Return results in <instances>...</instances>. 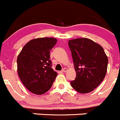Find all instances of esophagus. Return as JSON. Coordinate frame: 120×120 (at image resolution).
<instances>
[{
	"instance_id": "34e87169",
	"label": "esophagus",
	"mask_w": 120,
	"mask_h": 120,
	"mask_svg": "<svg viewBox=\"0 0 120 120\" xmlns=\"http://www.w3.org/2000/svg\"><path fill=\"white\" fill-rule=\"evenodd\" d=\"M67 71H68V69H67V68H63L62 69V72H66Z\"/></svg>"
}]
</instances>
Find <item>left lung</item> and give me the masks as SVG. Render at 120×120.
Instances as JSON below:
<instances>
[{"mask_svg":"<svg viewBox=\"0 0 120 120\" xmlns=\"http://www.w3.org/2000/svg\"><path fill=\"white\" fill-rule=\"evenodd\" d=\"M76 76L71 81L73 89L80 93L93 91L103 80L107 72L108 59L99 44L88 38L68 42Z\"/></svg>","mask_w":120,"mask_h":120,"instance_id":"1","label":"left lung"}]
</instances>
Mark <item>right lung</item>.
Instances as JSON below:
<instances>
[{"mask_svg": "<svg viewBox=\"0 0 120 120\" xmlns=\"http://www.w3.org/2000/svg\"><path fill=\"white\" fill-rule=\"evenodd\" d=\"M57 40L53 38H41L28 42L17 57L18 76L26 88L35 94L48 91L57 73L52 69L51 49Z\"/></svg>", "mask_w": 120, "mask_h": 120, "instance_id": "right-lung-1", "label": "right lung"}]
</instances>
